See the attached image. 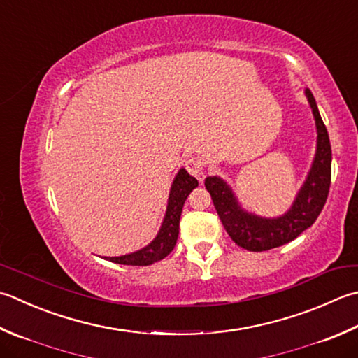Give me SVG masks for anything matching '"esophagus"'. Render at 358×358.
<instances>
[{
    "label": "esophagus",
    "mask_w": 358,
    "mask_h": 358,
    "mask_svg": "<svg viewBox=\"0 0 358 358\" xmlns=\"http://www.w3.org/2000/svg\"><path fill=\"white\" fill-rule=\"evenodd\" d=\"M186 169L187 172L194 175V177H197L201 180L203 173H205V164H203V161L197 157H191L186 161Z\"/></svg>",
    "instance_id": "obj_1"
}]
</instances>
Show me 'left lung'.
<instances>
[{
    "instance_id": "1",
    "label": "left lung",
    "mask_w": 358,
    "mask_h": 358,
    "mask_svg": "<svg viewBox=\"0 0 358 358\" xmlns=\"http://www.w3.org/2000/svg\"><path fill=\"white\" fill-rule=\"evenodd\" d=\"M306 96L317 124V153L303 187L284 215L267 219L243 211L227 181L220 177L205 180V186L211 194L214 208L227 233L239 247L248 251H267L296 239L303 231L313 225L327 200L332 169L331 141L312 91L306 90Z\"/></svg>"
}]
</instances>
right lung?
Segmentation results:
<instances>
[{"label": "right lung", "instance_id": "right-lung-1", "mask_svg": "<svg viewBox=\"0 0 358 358\" xmlns=\"http://www.w3.org/2000/svg\"><path fill=\"white\" fill-rule=\"evenodd\" d=\"M199 186V181L192 175H189L186 169H180L175 175V180L169 192V200H167L166 215L161 225L158 234L147 247L135 251V253L116 256V257H105L115 264L122 265H152L164 259L173 250L175 243L178 239L180 229V217L183 211V205L187 199V195L192 192V189Z\"/></svg>", "mask_w": 358, "mask_h": 358}]
</instances>
